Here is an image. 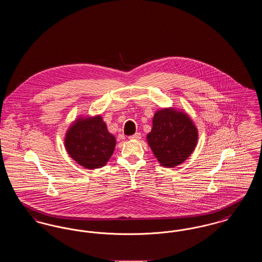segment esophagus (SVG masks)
I'll return each mask as SVG.
<instances>
[{"instance_id": "1", "label": "esophagus", "mask_w": 262, "mask_h": 262, "mask_svg": "<svg viewBox=\"0 0 262 262\" xmlns=\"http://www.w3.org/2000/svg\"><path fill=\"white\" fill-rule=\"evenodd\" d=\"M128 138H129V139H140V138H141V135H140L139 133H136L135 135L129 136Z\"/></svg>"}]
</instances>
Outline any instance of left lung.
<instances>
[{"instance_id": "obj_1", "label": "left lung", "mask_w": 262, "mask_h": 262, "mask_svg": "<svg viewBox=\"0 0 262 262\" xmlns=\"http://www.w3.org/2000/svg\"><path fill=\"white\" fill-rule=\"evenodd\" d=\"M152 123L147 141L159 163L172 168L184 162L198 142V129L187 115L163 109L155 113Z\"/></svg>"}]
</instances>
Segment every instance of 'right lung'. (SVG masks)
I'll return each instance as SVG.
<instances>
[{
  "label": "right lung",
  "mask_w": 262,
  "mask_h": 262,
  "mask_svg": "<svg viewBox=\"0 0 262 262\" xmlns=\"http://www.w3.org/2000/svg\"><path fill=\"white\" fill-rule=\"evenodd\" d=\"M64 145L75 162L88 169H96L104 166L112 156L116 139L97 116L78 119L68 130Z\"/></svg>",
  "instance_id": "obj_1"
}]
</instances>
